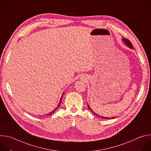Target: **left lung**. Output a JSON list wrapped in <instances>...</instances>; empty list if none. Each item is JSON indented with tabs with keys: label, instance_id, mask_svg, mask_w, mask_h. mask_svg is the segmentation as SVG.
Listing matches in <instances>:
<instances>
[{
	"label": "left lung",
	"instance_id": "8db88e82",
	"mask_svg": "<svg viewBox=\"0 0 151 151\" xmlns=\"http://www.w3.org/2000/svg\"><path fill=\"white\" fill-rule=\"evenodd\" d=\"M122 41H123V42L124 43V44L128 47V48H131V49H133V45H132V43L130 42V40H128V39H125V38H122ZM87 105H88V108L90 109V110L93 113V114H94L96 116H99V117H100V118H103V119H113V118H115V117H112V118H109V117H104V116H100V115H98V114H96L95 112H93V111L90 108V106L87 104Z\"/></svg>",
	"mask_w": 151,
	"mask_h": 151
}]
</instances>
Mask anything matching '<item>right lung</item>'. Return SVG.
<instances>
[{
	"label": "right lung",
	"mask_w": 151,
	"mask_h": 151,
	"mask_svg": "<svg viewBox=\"0 0 151 151\" xmlns=\"http://www.w3.org/2000/svg\"><path fill=\"white\" fill-rule=\"evenodd\" d=\"M64 93H63V94H62V96H61V99H60V102H59V104H58V106H57V108H56V109H54V111H52V112H50V114H47V115H51V114H52V113H53V112H54V111H55V110H56V109H57V108H58V107H59V106H60V104H61V99H62V97H63V94H64Z\"/></svg>",
	"instance_id": "add662e5"
}]
</instances>
